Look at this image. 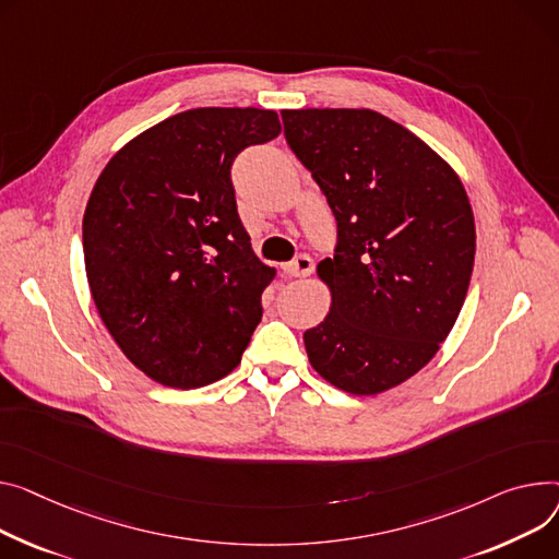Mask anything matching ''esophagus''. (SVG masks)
I'll use <instances>...</instances> for the list:
<instances>
[{
    "label": "esophagus",
    "instance_id": "1",
    "mask_svg": "<svg viewBox=\"0 0 559 559\" xmlns=\"http://www.w3.org/2000/svg\"><path fill=\"white\" fill-rule=\"evenodd\" d=\"M283 270H285L289 276H294V278H306V276L312 274L314 263H312L310 255H299V258H294L292 263H285Z\"/></svg>",
    "mask_w": 559,
    "mask_h": 559
}]
</instances>
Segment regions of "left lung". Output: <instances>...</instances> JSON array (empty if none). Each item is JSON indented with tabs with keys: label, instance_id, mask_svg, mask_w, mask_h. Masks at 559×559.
<instances>
[{
	"label": "left lung",
	"instance_id": "1",
	"mask_svg": "<svg viewBox=\"0 0 559 559\" xmlns=\"http://www.w3.org/2000/svg\"><path fill=\"white\" fill-rule=\"evenodd\" d=\"M292 153L334 217L337 249L317 265L330 312L306 330L317 373L378 395L448 340L469 287L474 213L456 170L412 130L373 109H283Z\"/></svg>",
	"mask_w": 559,
	"mask_h": 559
}]
</instances>
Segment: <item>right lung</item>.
Returning a JSON list of instances; mask_svg holds the SVG:
<instances>
[{"label": "right lung", "instance_id": "add662e5", "mask_svg": "<svg viewBox=\"0 0 559 559\" xmlns=\"http://www.w3.org/2000/svg\"><path fill=\"white\" fill-rule=\"evenodd\" d=\"M281 134L274 109L198 107L143 130L107 162L83 217L85 272L111 340L173 389L229 376L276 270L236 209L231 164Z\"/></svg>", "mask_w": 559, "mask_h": 559}]
</instances>
